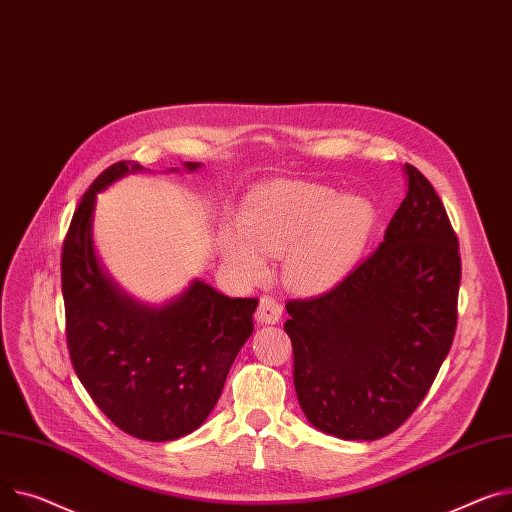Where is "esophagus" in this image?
<instances>
[{
	"label": "esophagus",
	"instance_id": "1",
	"mask_svg": "<svg viewBox=\"0 0 512 512\" xmlns=\"http://www.w3.org/2000/svg\"><path fill=\"white\" fill-rule=\"evenodd\" d=\"M255 319L263 325H274L282 319V302L278 298H271L267 294L261 296V302L257 306Z\"/></svg>",
	"mask_w": 512,
	"mask_h": 512
}]
</instances>
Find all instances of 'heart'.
<instances>
[{
  "label": "heart",
  "mask_w": 512,
  "mask_h": 512,
  "mask_svg": "<svg viewBox=\"0 0 512 512\" xmlns=\"http://www.w3.org/2000/svg\"><path fill=\"white\" fill-rule=\"evenodd\" d=\"M226 228L220 249L251 280L263 278L265 255L286 253V278L300 290H325L358 263L374 226L370 201L335 189L280 181L253 191Z\"/></svg>",
  "instance_id": "1"
}]
</instances>
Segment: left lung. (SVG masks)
<instances>
[{"instance_id":"1","label":"left lung","mask_w":512,"mask_h":512,"mask_svg":"<svg viewBox=\"0 0 512 512\" xmlns=\"http://www.w3.org/2000/svg\"><path fill=\"white\" fill-rule=\"evenodd\" d=\"M405 175L379 249L329 292L286 302L298 403L344 440H377L410 418L457 329V234L430 181L412 164Z\"/></svg>"}]
</instances>
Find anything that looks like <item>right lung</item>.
<instances>
[{"instance_id":"add662e5","label":"right lung","mask_w":512,"mask_h":512,"mask_svg":"<svg viewBox=\"0 0 512 512\" xmlns=\"http://www.w3.org/2000/svg\"><path fill=\"white\" fill-rule=\"evenodd\" d=\"M201 164L185 162L187 170ZM140 164L121 160L96 177L74 212L61 251L65 337L80 383L117 428L166 442L199 428L253 333L257 298H228L193 284L160 309L123 294L92 245L96 193ZM175 170V168H173Z\"/></svg>"}]
</instances>
